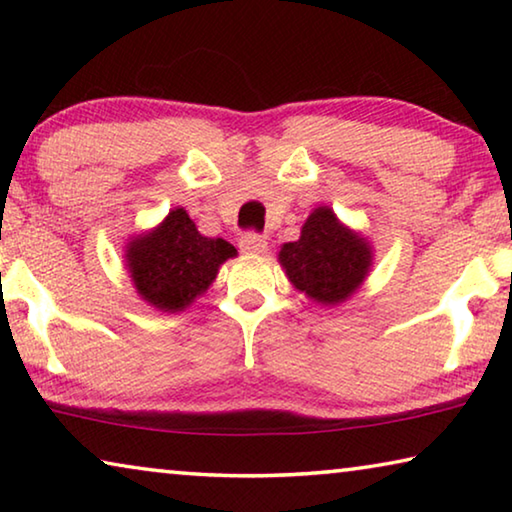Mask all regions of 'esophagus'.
I'll return each instance as SVG.
<instances>
[{
  "instance_id": "esophagus-1",
  "label": "esophagus",
  "mask_w": 512,
  "mask_h": 512,
  "mask_svg": "<svg viewBox=\"0 0 512 512\" xmlns=\"http://www.w3.org/2000/svg\"><path fill=\"white\" fill-rule=\"evenodd\" d=\"M239 248H241V253L259 255L268 248V241L264 235H259V232H246V235H241V239H239Z\"/></svg>"
}]
</instances>
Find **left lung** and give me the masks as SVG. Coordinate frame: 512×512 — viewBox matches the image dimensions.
<instances>
[{
    "instance_id": "1",
    "label": "left lung",
    "mask_w": 512,
    "mask_h": 512,
    "mask_svg": "<svg viewBox=\"0 0 512 512\" xmlns=\"http://www.w3.org/2000/svg\"><path fill=\"white\" fill-rule=\"evenodd\" d=\"M370 248L343 228L329 207H318L302 225L300 239L280 250V264L293 287L320 305H336L359 289L370 268Z\"/></svg>"
}]
</instances>
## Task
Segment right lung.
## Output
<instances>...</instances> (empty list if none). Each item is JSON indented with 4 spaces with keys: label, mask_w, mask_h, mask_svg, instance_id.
Listing matches in <instances>:
<instances>
[{
    "label": "right lung",
    "mask_w": 512,
    "mask_h": 512,
    "mask_svg": "<svg viewBox=\"0 0 512 512\" xmlns=\"http://www.w3.org/2000/svg\"><path fill=\"white\" fill-rule=\"evenodd\" d=\"M237 250L225 239H207L178 207L151 235L128 244V271L135 289L162 311H183L214 282L219 266Z\"/></svg>",
    "instance_id": "right-lung-1"
}]
</instances>
